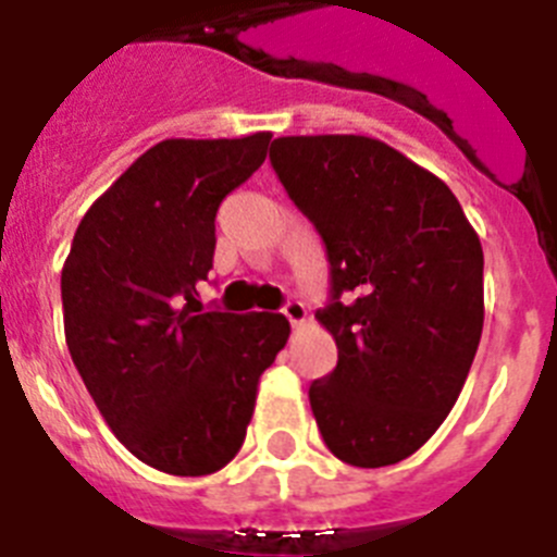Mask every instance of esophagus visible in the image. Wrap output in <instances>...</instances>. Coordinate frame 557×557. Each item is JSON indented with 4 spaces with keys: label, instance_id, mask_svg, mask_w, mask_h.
Returning a JSON list of instances; mask_svg holds the SVG:
<instances>
[{
    "label": "esophagus",
    "instance_id": "esophagus-1",
    "mask_svg": "<svg viewBox=\"0 0 557 557\" xmlns=\"http://www.w3.org/2000/svg\"><path fill=\"white\" fill-rule=\"evenodd\" d=\"M283 313H285V319H288V322H292L294 327H299L302 325V322H306V306H302V302H297V299H292V302H285V308H283Z\"/></svg>",
    "mask_w": 557,
    "mask_h": 557
}]
</instances>
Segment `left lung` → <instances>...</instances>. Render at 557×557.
Instances as JSON below:
<instances>
[{"label":"left lung","mask_w":557,"mask_h":557,"mask_svg":"<svg viewBox=\"0 0 557 557\" xmlns=\"http://www.w3.org/2000/svg\"><path fill=\"white\" fill-rule=\"evenodd\" d=\"M269 159L331 263L317 319L338 361L308 393L319 432L342 462L395 466L446 420L480 347V235L443 178L381 139L280 137Z\"/></svg>","instance_id":"8db88e82"}]
</instances>
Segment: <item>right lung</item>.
<instances>
[{
	"mask_svg": "<svg viewBox=\"0 0 557 557\" xmlns=\"http://www.w3.org/2000/svg\"><path fill=\"white\" fill-rule=\"evenodd\" d=\"M272 134L162 139L89 207L61 272L64 333L109 429L173 476L240 451L258 384L288 342L283 313H198L215 212L265 159Z\"/></svg>",
	"mask_w": 557,
	"mask_h": 557,
	"instance_id": "right-lung-1",
	"label": "right lung"
}]
</instances>
